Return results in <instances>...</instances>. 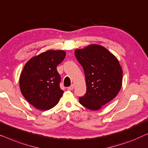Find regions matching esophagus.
<instances>
[{
    "mask_svg": "<svg viewBox=\"0 0 148 148\" xmlns=\"http://www.w3.org/2000/svg\"><path fill=\"white\" fill-rule=\"evenodd\" d=\"M74 88V85L73 84H72L71 85V86L68 87V90H73Z\"/></svg>",
    "mask_w": 148,
    "mask_h": 148,
    "instance_id": "esophagus-1",
    "label": "esophagus"
}]
</instances>
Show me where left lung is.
Returning <instances> with one entry per match:
<instances>
[{
  "label": "left lung",
  "mask_w": 148,
  "mask_h": 148,
  "mask_svg": "<svg viewBox=\"0 0 148 148\" xmlns=\"http://www.w3.org/2000/svg\"><path fill=\"white\" fill-rule=\"evenodd\" d=\"M75 56L84 69L86 92L79 97L87 109L99 110L113 100L122 86L123 71L113 54L101 45L92 44L75 50Z\"/></svg>",
  "instance_id": "1"
}]
</instances>
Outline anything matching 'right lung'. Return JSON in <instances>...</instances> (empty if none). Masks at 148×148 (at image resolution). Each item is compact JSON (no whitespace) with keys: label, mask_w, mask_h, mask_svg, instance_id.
<instances>
[{"label":"right lung","mask_w":148,"mask_h":148,"mask_svg":"<svg viewBox=\"0 0 148 148\" xmlns=\"http://www.w3.org/2000/svg\"><path fill=\"white\" fill-rule=\"evenodd\" d=\"M66 57L63 50H47L29 60L19 79L22 95L36 109L46 111L57 105L64 91L56 67Z\"/></svg>","instance_id":"1"}]
</instances>
